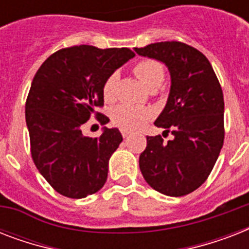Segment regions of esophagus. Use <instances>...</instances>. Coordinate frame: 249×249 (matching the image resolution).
<instances>
[{
	"mask_svg": "<svg viewBox=\"0 0 249 249\" xmlns=\"http://www.w3.org/2000/svg\"><path fill=\"white\" fill-rule=\"evenodd\" d=\"M121 134H123V137H124V138H128V137L130 136V133L126 132V130H123V132H121Z\"/></svg>",
	"mask_w": 249,
	"mask_h": 249,
	"instance_id": "1",
	"label": "esophagus"
}]
</instances>
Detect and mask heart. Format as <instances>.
<instances>
[{
	"mask_svg": "<svg viewBox=\"0 0 249 249\" xmlns=\"http://www.w3.org/2000/svg\"><path fill=\"white\" fill-rule=\"evenodd\" d=\"M134 73L148 90L158 89L164 81L163 66L152 59L141 60L134 66ZM117 85V73H112L103 85V97L106 101L115 98ZM152 117L151 109L137 106L120 105L112 111V121L123 130L133 132L142 128Z\"/></svg>",
	"mask_w": 249,
	"mask_h": 249,
	"instance_id": "heart-1",
	"label": "heart"
}]
</instances>
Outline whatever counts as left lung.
Here are the masks:
<instances>
[{
	"instance_id": "obj_1",
	"label": "left lung",
	"mask_w": 249,
	"mask_h": 249,
	"mask_svg": "<svg viewBox=\"0 0 249 249\" xmlns=\"http://www.w3.org/2000/svg\"><path fill=\"white\" fill-rule=\"evenodd\" d=\"M134 52L169 71V95L154 124L173 136L166 143L161 136L147 137L140 169L154 190L183 196L204 183L224 144L222 89L209 60L189 45L165 41Z\"/></svg>"
}]
</instances>
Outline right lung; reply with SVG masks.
I'll return each mask as SVG.
<instances>
[{
  "label": "right lung",
  "mask_w": 249,
  "mask_h": 249,
  "mask_svg": "<svg viewBox=\"0 0 249 249\" xmlns=\"http://www.w3.org/2000/svg\"><path fill=\"white\" fill-rule=\"evenodd\" d=\"M134 55L128 48L72 46L49 56L33 77L25 103L33 161L64 196L83 199L107 181L109 158L123 142L120 130L105 126L101 137L90 138L81 126L103 106L106 80ZM101 121L109 120L102 115Z\"/></svg>",
  "instance_id": "obj_1"
}]
</instances>
